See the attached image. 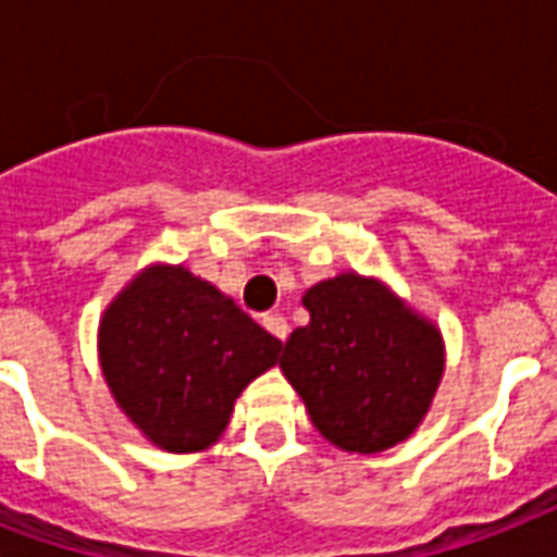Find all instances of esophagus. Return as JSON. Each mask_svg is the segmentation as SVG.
<instances>
[{"label":"esophagus","instance_id":"obj_1","mask_svg":"<svg viewBox=\"0 0 557 557\" xmlns=\"http://www.w3.org/2000/svg\"><path fill=\"white\" fill-rule=\"evenodd\" d=\"M264 327L273 334L275 339H287V334H290V325H287V319L282 317V313H267L264 317Z\"/></svg>","mask_w":557,"mask_h":557}]
</instances>
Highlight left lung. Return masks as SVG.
I'll list each match as a JSON object with an SVG mask.
<instances>
[{
	"label": "left lung",
	"instance_id": "obj_1",
	"mask_svg": "<svg viewBox=\"0 0 557 557\" xmlns=\"http://www.w3.org/2000/svg\"><path fill=\"white\" fill-rule=\"evenodd\" d=\"M278 360L310 421L348 454H381L416 433L444 374L438 327L377 278L313 284Z\"/></svg>",
	"mask_w": 557,
	"mask_h": 557
}]
</instances>
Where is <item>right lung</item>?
<instances>
[{
    "mask_svg": "<svg viewBox=\"0 0 557 557\" xmlns=\"http://www.w3.org/2000/svg\"><path fill=\"white\" fill-rule=\"evenodd\" d=\"M278 351L273 334L185 267L141 270L98 327L115 404L168 454L218 442L240 392L278 363Z\"/></svg>",
    "mask_w": 557,
    "mask_h": 557,
    "instance_id": "add662e5",
    "label": "right lung"
}]
</instances>
